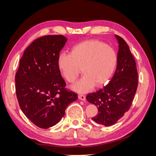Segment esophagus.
<instances>
[{
    "label": "esophagus",
    "mask_w": 156,
    "mask_h": 156,
    "mask_svg": "<svg viewBox=\"0 0 156 156\" xmlns=\"http://www.w3.org/2000/svg\"><path fill=\"white\" fill-rule=\"evenodd\" d=\"M78 98L80 99V100H83V101H84V100H86V97H85V95H83V94H80V95H78Z\"/></svg>",
    "instance_id": "obj_1"
}]
</instances>
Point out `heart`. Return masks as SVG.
I'll return each mask as SVG.
<instances>
[{
  "mask_svg": "<svg viewBox=\"0 0 156 156\" xmlns=\"http://www.w3.org/2000/svg\"><path fill=\"white\" fill-rule=\"evenodd\" d=\"M117 64V55L112 47L97 39L83 41L73 46L70 53L58 56V66L63 77L73 83L83 76L73 89L79 93L89 91L94 86L100 87L112 77Z\"/></svg>",
  "mask_w": 156,
  "mask_h": 156,
  "instance_id": "heart-1",
  "label": "heart"
}]
</instances>
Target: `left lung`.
<instances>
[{
  "label": "left lung",
  "mask_w": 156,
  "mask_h": 156,
  "mask_svg": "<svg viewBox=\"0 0 156 156\" xmlns=\"http://www.w3.org/2000/svg\"><path fill=\"white\" fill-rule=\"evenodd\" d=\"M116 38L119 51L114 76L102 89L87 95V101L98 109V114L92 119L105 126L114 125L128 111L138 87V76L134 56L126 41L119 35Z\"/></svg>",
  "instance_id": "left-lung-1"
}]
</instances>
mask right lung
Here are the masks:
<instances>
[{
    "instance_id": "1",
    "label": "right lung",
    "mask_w": 156,
    "mask_h": 156,
    "mask_svg": "<svg viewBox=\"0 0 156 156\" xmlns=\"http://www.w3.org/2000/svg\"><path fill=\"white\" fill-rule=\"evenodd\" d=\"M67 41L63 35H45L24 50L15 76L16 93L25 116L40 128L58 123L66 108L78 98L67 89L58 66V56Z\"/></svg>"
}]
</instances>
